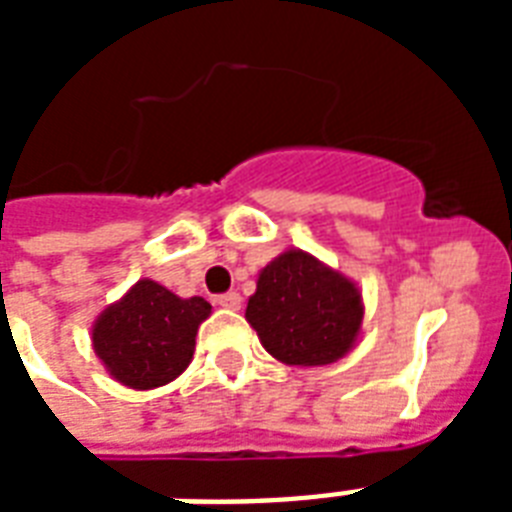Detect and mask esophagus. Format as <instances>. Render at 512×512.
<instances>
[{"mask_svg":"<svg viewBox=\"0 0 512 512\" xmlns=\"http://www.w3.org/2000/svg\"><path fill=\"white\" fill-rule=\"evenodd\" d=\"M217 305H220V308H225V311H239L241 295L239 292H225V295L217 297Z\"/></svg>","mask_w":512,"mask_h":512,"instance_id":"34e87169","label":"esophagus"}]
</instances>
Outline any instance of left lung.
<instances>
[{"instance_id":"obj_1","label":"left lung","mask_w":512,"mask_h":512,"mask_svg":"<svg viewBox=\"0 0 512 512\" xmlns=\"http://www.w3.org/2000/svg\"><path fill=\"white\" fill-rule=\"evenodd\" d=\"M244 316L281 364L327 366L358 342L364 300L356 281L292 247L260 271Z\"/></svg>"}]
</instances>
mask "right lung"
Returning a JSON list of instances; mask_svg holds the SVG:
<instances>
[{"label": "right lung", "instance_id": "right-lung-1", "mask_svg": "<svg viewBox=\"0 0 512 512\" xmlns=\"http://www.w3.org/2000/svg\"><path fill=\"white\" fill-rule=\"evenodd\" d=\"M212 313L204 297H177L154 279L135 281L92 324V350L132 390L167 385L185 372L196 332Z\"/></svg>", "mask_w": 512, "mask_h": 512}]
</instances>
